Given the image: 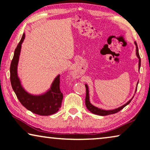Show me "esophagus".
<instances>
[{
  "label": "esophagus",
  "instance_id": "1",
  "mask_svg": "<svg viewBox=\"0 0 150 150\" xmlns=\"http://www.w3.org/2000/svg\"><path fill=\"white\" fill-rule=\"evenodd\" d=\"M71 75H72L73 77H76V74L75 72H71Z\"/></svg>",
  "mask_w": 150,
  "mask_h": 150
}]
</instances>
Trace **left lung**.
<instances>
[{"label": "left lung", "mask_w": 150, "mask_h": 150, "mask_svg": "<svg viewBox=\"0 0 150 150\" xmlns=\"http://www.w3.org/2000/svg\"><path fill=\"white\" fill-rule=\"evenodd\" d=\"M134 44H135V46H136V55H137V57H138V59H139V69H140V67H141V58H140V56H139V50H138V47H137V43L134 42ZM138 83H139V81L137 82V86L138 85ZM85 87H86L85 105H86V106H87V109L89 110L90 112H91L92 113H93V114L98 115L105 116V115H111V114L116 113V112H119V111H120V110L123 109V108H124L125 106L128 105V104L131 102V100H132L133 97H134V96H133V97L131 98V99L129 100L128 102H126V104H124V105L122 106H120V107L115 108V109H113V110H103V109H101V108H100L96 107V106H93V104H91V103L89 101V87H88V85H87V84H86V85H85ZM137 89V87L136 88V90H135V93H136Z\"/></svg>", "instance_id": "1"}]
</instances>
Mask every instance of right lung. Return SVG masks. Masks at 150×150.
Here are the masks:
<instances>
[{"label": "right lung", "instance_id": "add662e5", "mask_svg": "<svg viewBox=\"0 0 150 150\" xmlns=\"http://www.w3.org/2000/svg\"><path fill=\"white\" fill-rule=\"evenodd\" d=\"M24 38L25 33H23L21 40L16 47L11 63L10 81L11 87L20 103L26 109L40 115H50L58 111L62 103L63 96L59 88L60 75L57 76L54 79L50 89L40 95H33L24 89L18 75V65Z\"/></svg>", "mask_w": 150, "mask_h": 150}]
</instances>
